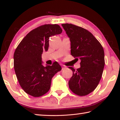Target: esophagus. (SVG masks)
<instances>
[{"label": "esophagus", "mask_w": 120, "mask_h": 120, "mask_svg": "<svg viewBox=\"0 0 120 120\" xmlns=\"http://www.w3.org/2000/svg\"><path fill=\"white\" fill-rule=\"evenodd\" d=\"M66 68V67H65L64 66H62V69L64 70V69H65Z\"/></svg>", "instance_id": "34e87169"}]
</instances>
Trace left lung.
<instances>
[{
  "instance_id": "1",
  "label": "left lung",
  "mask_w": 120,
  "mask_h": 120,
  "mask_svg": "<svg viewBox=\"0 0 120 120\" xmlns=\"http://www.w3.org/2000/svg\"><path fill=\"white\" fill-rule=\"evenodd\" d=\"M70 38L71 54L80 60V67L72 71L69 81L70 90L82 96L94 91L99 82L104 68V51L103 46L94 36L85 28L72 24H62Z\"/></svg>"
}]
</instances>
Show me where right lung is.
I'll return each mask as SVG.
<instances>
[{
  "mask_svg": "<svg viewBox=\"0 0 120 120\" xmlns=\"http://www.w3.org/2000/svg\"><path fill=\"white\" fill-rule=\"evenodd\" d=\"M58 24H45L32 30L16 49L14 67L20 86L34 97L43 96L50 90L52 77L61 70L58 63L43 66L42 54L47 51L49 38L62 33Z\"/></svg>",
  "mask_w": 120,
  "mask_h": 120,
  "instance_id": "add662e5",
  "label": "right lung"
}]
</instances>
